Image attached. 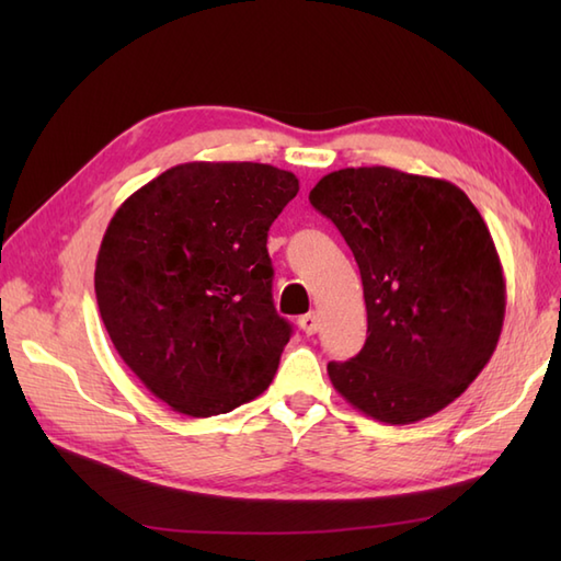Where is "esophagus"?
<instances>
[{
    "label": "esophagus",
    "mask_w": 561,
    "mask_h": 561,
    "mask_svg": "<svg viewBox=\"0 0 561 561\" xmlns=\"http://www.w3.org/2000/svg\"><path fill=\"white\" fill-rule=\"evenodd\" d=\"M299 325L306 335H316V332L320 330V318H318V313H306L299 318Z\"/></svg>",
    "instance_id": "1"
}]
</instances>
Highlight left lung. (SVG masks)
<instances>
[{"label": "left lung", "instance_id": "obj_1", "mask_svg": "<svg viewBox=\"0 0 561 561\" xmlns=\"http://www.w3.org/2000/svg\"><path fill=\"white\" fill-rule=\"evenodd\" d=\"M362 272L368 337L328 376L352 408L412 424L468 390L492 359L506 282L482 214L458 185L388 165L340 169L311 190Z\"/></svg>", "mask_w": 561, "mask_h": 561}]
</instances>
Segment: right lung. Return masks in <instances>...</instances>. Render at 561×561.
Returning <instances> with one entry per match:
<instances>
[{"instance_id": "add662e5", "label": "right lung", "mask_w": 561, "mask_h": 561, "mask_svg": "<svg viewBox=\"0 0 561 561\" xmlns=\"http://www.w3.org/2000/svg\"><path fill=\"white\" fill-rule=\"evenodd\" d=\"M299 193L270 163L190 161L129 195L101 241L113 347L171 410L214 416L265 392L291 325L272 304L267 231Z\"/></svg>"}]
</instances>
